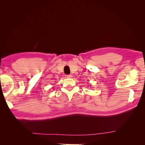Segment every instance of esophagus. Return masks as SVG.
Segmentation results:
<instances>
[{
    "instance_id": "1",
    "label": "esophagus",
    "mask_w": 145,
    "mask_h": 145,
    "mask_svg": "<svg viewBox=\"0 0 145 145\" xmlns=\"http://www.w3.org/2000/svg\"><path fill=\"white\" fill-rule=\"evenodd\" d=\"M66 77H67V78H71L72 76L71 75H67V76H66Z\"/></svg>"
}]
</instances>
